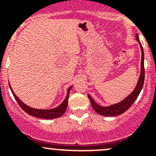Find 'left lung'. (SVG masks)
<instances>
[{
	"label": "left lung",
	"mask_w": 156,
	"mask_h": 156,
	"mask_svg": "<svg viewBox=\"0 0 156 156\" xmlns=\"http://www.w3.org/2000/svg\"><path fill=\"white\" fill-rule=\"evenodd\" d=\"M136 39L140 44V46L141 48V52H142V59H141V71H140V75L139 80L137 81V84H136V87L133 90V92L128 95L126 98L124 100H122V102L119 103H116V104L112 105V106H100L98 104L94 102V100H93L92 97L88 94V97H89V100L90 101L91 106H92L93 108L97 112L98 114L102 115L104 116H116L122 114V113L125 112V111H127L130 106H132L134 101L136 100V99L137 98V97L139 96L141 90H142L143 86H144V78H145V69H144V49H143L142 44L140 42L139 37H138V34H136Z\"/></svg>",
	"instance_id": "left-lung-1"
}]
</instances>
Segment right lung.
Segmentation results:
<instances>
[{"label": "right lung", "mask_w": 156, "mask_h": 156, "mask_svg": "<svg viewBox=\"0 0 156 156\" xmlns=\"http://www.w3.org/2000/svg\"><path fill=\"white\" fill-rule=\"evenodd\" d=\"M10 85V84H9ZM72 86H71L68 89V93H67V95L64 101L59 105L57 107L52 108V109H37V108H34L28 106L27 105H26L25 103H23L18 97L16 96V94H14L13 91H12V88H11L10 85V88L12 91V94H13L14 98L16 99V102L18 103V104L20 105V106L26 112V113L30 115L34 116V117L41 118V119H56V118L60 117L61 115L64 114V112L66 110L67 105H68V100H69V91H70L71 88Z\"/></svg>", "instance_id": "right-lung-1"}]
</instances>
